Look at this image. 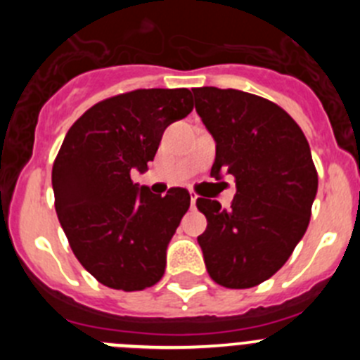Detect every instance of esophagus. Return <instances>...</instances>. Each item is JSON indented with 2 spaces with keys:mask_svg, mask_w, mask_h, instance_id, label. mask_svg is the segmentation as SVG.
I'll use <instances>...</instances> for the list:
<instances>
[{
  "mask_svg": "<svg viewBox=\"0 0 360 360\" xmlns=\"http://www.w3.org/2000/svg\"><path fill=\"white\" fill-rule=\"evenodd\" d=\"M189 195H191V205L195 207L196 200H198V195H196V193H193V191H189Z\"/></svg>",
  "mask_w": 360,
  "mask_h": 360,
  "instance_id": "obj_1",
  "label": "esophagus"
}]
</instances>
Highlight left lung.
<instances>
[{
  "label": "left lung",
  "instance_id": "left-lung-1",
  "mask_svg": "<svg viewBox=\"0 0 360 360\" xmlns=\"http://www.w3.org/2000/svg\"><path fill=\"white\" fill-rule=\"evenodd\" d=\"M195 108L216 142L211 176L236 180L231 209L196 200L207 218L198 236L209 276L250 288L278 272L307 232L317 195L310 146L278 104L240 90L193 88Z\"/></svg>",
  "mask_w": 360,
  "mask_h": 360
}]
</instances>
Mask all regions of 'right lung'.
Listing matches in <instances>:
<instances>
[{
  "instance_id": "add662e5",
  "label": "right lung",
  "mask_w": 360,
  "mask_h": 360,
  "mask_svg": "<svg viewBox=\"0 0 360 360\" xmlns=\"http://www.w3.org/2000/svg\"><path fill=\"white\" fill-rule=\"evenodd\" d=\"M193 111L187 88H151L101 101L73 122L52 167L56 211L73 254L115 290L153 287L191 205L187 189L153 195L133 184L148 171L165 128Z\"/></svg>"
}]
</instances>
